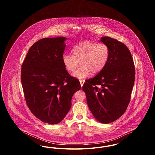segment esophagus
Segmentation results:
<instances>
[{
    "mask_svg": "<svg viewBox=\"0 0 155 155\" xmlns=\"http://www.w3.org/2000/svg\"><path fill=\"white\" fill-rule=\"evenodd\" d=\"M80 84H81V87H82V86H83V85H84V84L85 81H84V80H80Z\"/></svg>",
    "mask_w": 155,
    "mask_h": 155,
    "instance_id": "1",
    "label": "esophagus"
}]
</instances>
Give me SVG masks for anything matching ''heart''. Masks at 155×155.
I'll use <instances>...</instances> for the list:
<instances>
[{"instance_id": "obj_1", "label": "heart", "mask_w": 155, "mask_h": 155, "mask_svg": "<svg viewBox=\"0 0 155 155\" xmlns=\"http://www.w3.org/2000/svg\"><path fill=\"white\" fill-rule=\"evenodd\" d=\"M73 54L65 53L62 63L66 70L72 73L81 62L82 66L73 73L74 77L82 79L92 73L99 74L106 66L110 56V49L104 43L84 41L73 48Z\"/></svg>"}]
</instances>
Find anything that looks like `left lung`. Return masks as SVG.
I'll return each instance as SVG.
<instances>
[{
  "label": "left lung",
  "instance_id": "8db88e82",
  "mask_svg": "<svg viewBox=\"0 0 155 155\" xmlns=\"http://www.w3.org/2000/svg\"><path fill=\"white\" fill-rule=\"evenodd\" d=\"M101 41L109 47V59L101 73L85 81L82 89L94 116L99 122L108 124L120 117L128 106L135 66L125 44L109 37H102Z\"/></svg>",
  "mask_w": 155,
  "mask_h": 155
}]
</instances>
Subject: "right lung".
I'll use <instances>...</instances> for the list:
<instances>
[{"instance_id": "obj_1", "label": "right lung", "mask_w": 155, "mask_h": 155, "mask_svg": "<svg viewBox=\"0 0 155 155\" xmlns=\"http://www.w3.org/2000/svg\"><path fill=\"white\" fill-rule=\"evenodd\" d=\"M65 37L45 38L30 48L21 66V84L31 113L50 124L60 123L70 110L71 98L81 89L62 63Z\"/></svg>"}]
</instances>
